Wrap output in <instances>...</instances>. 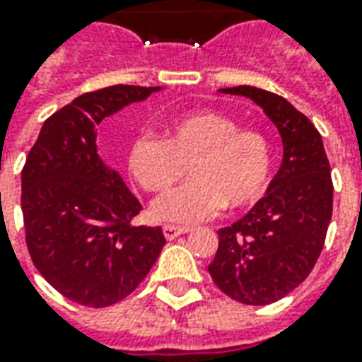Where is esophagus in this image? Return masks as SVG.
<instances>
[{
    "mask_svg": "<svg viewBox=\"0 0 362 362\" xmlns=\"http://www.w3.org/2000/svg\"><path fill=\"white\" fill-rule=\"evenodd\" d=\"M188 232H189V228H178V226H170V224L163 226V234H165V238H167V240H176L178 235L188 234Z\"/></svg>",
    "mask_w": 362,
    "mask_h": 362,
    "instance_id": "34e87169",
    "label": "esophagus"
}]
</instances>
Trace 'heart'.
I'll return each mask as SVG.
<instances>
[{
	"instance_id": "heart-1",
	"label": "heart",
	"mask_w": 362,
	"mask_h": 362,
	"mask_svg": "<svg viewBox=\"0 0 362 362\" xmlns=\"http://www.w3.org/2000/svg\"><path fill=\"white\" fill-rule=\"evenodd\" d=\"M128 173L141 188L167 192L189 168L192 180L153 203L151 216L167 224H195L224 205L243 209L263 197L272 173V147L259 130L221 111L199 109L165 122V140L140 134L130 141Z\"/></svg>"
}]
</instances>
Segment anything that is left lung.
Masks as SVG:
<instances>
[{
  "label": "left lung",
  "mask_w": 362,
  "mask_h": 362,
  "mask_svg": "<svg viewBox=\"0 0 362 362\" xmlns=\"http://www.w3.org/2000/svg\"><path fill=\"white\" fill-rule=\"evenodd\" d=\"M261 107L282 138V165L247 215L218 230L209 274L243 305H269L309 276L332 218L330 163L322 138L288 99L255 86L222 88Z\"/></svg>",
  "instance_id": "1"
}]
</instances>
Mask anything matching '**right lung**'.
Listing matches in <instances>:
<instances>
[{
  "label": "right lung",
  "mask_w": 362,
  "mask_h": 362,
  "mask_svg": "<svg viewBox=\"0 0 362 362\" xmlns=\"http://www.w3.org/2000/svg\"><path fill=\"white\" fill-rule=\"evenodd\" d=\"M163 88L109 86L45 120L23 168L26 245L40 274L66 299L109 307L130 296L167 243L136 226L140 202L98 153L95 127Z\"/></svg>",
  "instance_id": "obj_1"
}]
</instances>
